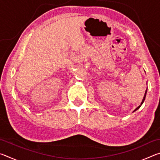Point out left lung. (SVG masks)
Listing matches in <instances>:
<instances>
[{
	"mask_svg": "<svg viewBox=\"0 0 160 160\" xmlns=\"http://www.w3.org/2000/svg\"><path fill=\"white\" fill-rule=\"evenodd\" d=\"M146 93H147V90H145V95H144V97H143V99H142V102H141V104H140V106H138V107L136 108V109H135V111H136V110H138V109H139V108L140 107V106H141V105L142 104V103H143V102H144V100H145V97H146ZM135 111H134V112H135Z\"/></svg>",
	"mask_w": 160,
	"mask_h": 160,
	"instance_id": "1",
	"label": "left lung"
}]
</instances>
